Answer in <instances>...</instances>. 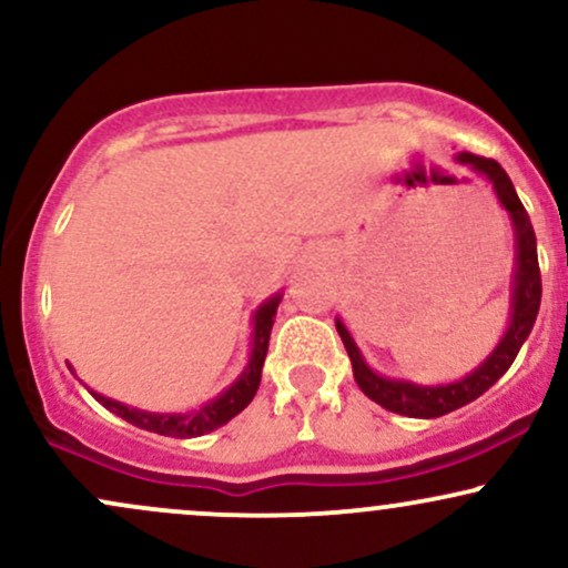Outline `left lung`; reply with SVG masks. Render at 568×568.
Segmentation results:
<instances>
[{"mask_svg": "<svg viewBox=\"0 0 568 568\" xmlns=\"http://www.w3.org/2000/svg\"><path fill=\"white\" fill-rule=\"evenodd\" d=\"M456 160H459L462 165H470L473 171H478L491 181L497 200L501 202V207L510 213L513 221L515 272L510 296V325H507L501 342L494 347L491 355L473 371V374L465 376V379L438 384V387H425V384L389 379V376H379L376 371H371L368 363L363 361L361 349H357L355 338L349 336V331L344 328L342 321H336V331L338 336H342L344 347H347L357 387H361L371 400L379 403L382 408L400 416H414V419H435V416L452 414V410L467 406L475 397L484 395L494 382H499V376L513 366L515 355H518V349L524 347V342L529 338L534 321H537L539 302H542V275H539L537 262V237H534V226L524 202L515 194L513 181L507 179V173L501 171L497 160L478 158V154L470 152L456 154Z\"/></svg>", "mask_w": 568, "mask_h": 568, "instance_id": "left-lung-1", "label": "left lung"}]
</instances>
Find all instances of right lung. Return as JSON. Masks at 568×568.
Returning <instances> with one entry per match:
<instances>
[{
	"label": "right lung",
	"instance_id": "right-lung-1",
	"mask_svg": "<svg viewBox=\"0 0 568 568\" xmlns=\"http://www.w3.org/2000/svg\"><path fill=\"white\" fill-rule=\"evenodd\" d=\"M280 298H283V293H275V296L266 298V302L256 310V315H253V349L243 374H240L237 382H234L232 387H226L216 400L205 403L202 408L189 410V414H152V410L130 408L125 403L112 400V397L98 395L93 389H90V395H93L103 408L122 416L130 425L149 429V433L168 435V438H197V435H205L211 433V429L226 425V422L234 419V416L253 400L258 384H262L264 357L266 349H270V334L272 325H275Z\"/></svg>",
	"mask_w": 568,
	"mask_h": 568
}]
</instances>
